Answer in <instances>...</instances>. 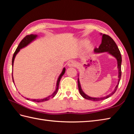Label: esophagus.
<instances>
[{
    "label": "esophagus",
    "instance_id": "obj_1",
    "mask_svg": "<svg viewBox=\"0 0 134 134\" xmlns=\"http://www.w3.org/2000/svg\"><path fill=\"white\" fill-rule=\"evenodd\" d=\"M75 65H76L75 62L74 61H69L67 63V65L69 67H74V66H75Z\"/></svg>",
    "mask_w": 134,
    "mask_h": 134
}]
</instances>
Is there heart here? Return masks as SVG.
<instances>
[{"instance_id": "heart-1", "label": "heart", "mask_w": 134, "mask_h": 134, "mask_svg": "<svg viewBox=\"0 0 134 134\" xmlns=\"http://www.w3.org/2000/svg\"><path fill=\"white\" fill-rule=\"evenodd\" d=\"M87 40H84L83 42H82V43H83V44H86L87 43ZM93 48V45L92 44H89V45L87 46V49H92Z\"/></svg>"}]
</instances>
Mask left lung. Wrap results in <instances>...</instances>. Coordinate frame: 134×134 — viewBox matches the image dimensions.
<instances>
[{"instance_id": "8db88e82", "label": "left lung", "mask_w": 134, "mask_h": 134, "mask_svg": "<svg viewBox=\"0 0 134 134\" xmlns=\"http://www.w3.org/2000/svg\"><path fill=\"white\" fill-rule=\"evenodd\" d=\"M108 52L109 53L110 55H112L116 58L118 60V67L119 69V81H118V83L116 85L115 87V90L113 92L110 94L104 97L101 98H93V97H90L87 96L86 94L83 93V91H82L80 83H79V79H78V89L79 93H80L81 95L85 99H89V100H92L94 101H100L102 100V99H107L109 98L113 94L115 93V92L117 90L119 82H120L121 76V56L120 51H119V48L117 46V45L115 43L114 40L110 37L109 36L105 35L104 34L102 35V42L101 44L99 45V47L97 48H96L94 49V52L95 53H101V52Z\"/></svg>"}]
</instances>
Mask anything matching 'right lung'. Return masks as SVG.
<instances>
[{"label": "right lung", "mask_w": 134, "mask_h": 134, "mask_svg": "<svg viewBox=\"0 0 134 134\" xmlns=\"http://www.w3.org/2000/svg\"><path fill=\"white\" fill-rule=\"evenodd\" d=\"M37 37V35H27L26 36H25V37L22 40V41H21V42H20L18 47H17V48L16 49L15 52H14V55H13V59H12V65L13 66V63H14V59H15V57L16 56V55L17 54V53H18L19 50L21 49V48H24L25 47H26L27 45L29 44L30 42H32L33 40H35ZM65 68H64L63 70V71L61 73V74L60 75L58 79V81H57V84H56V89L55 90V92H54V93L52 94V95L49 96V97H48L47 98H45L44 99H31L30 100L32 101H35V102H43V101H48L49 100V99L52 98L53 97H54L55 96V95L57 94V92H58V89H59V82H60V79L62 77V76L64 75V74L65 72ZM14 82V81H13ZM27 99H28V100H29L30 99L29 98H26Z\"/></svg>", "instance_id": "obj_1"}]
</instances>
